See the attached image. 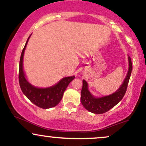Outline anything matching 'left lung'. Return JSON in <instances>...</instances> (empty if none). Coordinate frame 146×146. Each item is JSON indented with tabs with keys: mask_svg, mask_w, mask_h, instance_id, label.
<instances>
[{
	"mask_svg": "<svg viewBox=\"0 0 146 146\" xmlns=\"http://www.w3.org/2000/svg\"><path fill=\"white\" fill-rule=\"evenodd\" d=\"M128 71L122 84L112 94L102 97H95L88 90V84L83 80V86L81 91L82 104L87 110L95 114H102L113 108L124 96L126 92L129 80L131 75L132 66L130 57L128 56Z\"/></svg>",
	"mask_w": 146,
	"mask_h": 146,
	"instance_id": "8db88e82",
	"label": "left lung"
}]
</instances>
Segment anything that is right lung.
Returning a JSON list of instances; mask_svg holds the SVG:
<instances>
[{"instance_id": "right-lung-1", "label": "right lung", "mask_w": 146, "mask_h": 146, "mask_svg": "<svg viewBox=\"0 0 146 146\" xmlns=\"http://www.w3.org/2000/svg\"><path fill=\"white\" fill-rule=\"evenodd\" d=\"M31 34L28 38L24 48L22 51L19 63V84L23 94L37 106L44 109L53 108L60 103L65 90L72 80L74 75L65 77L53 86L46 88H39L31 84L26 78L23 69V58L25 48Z\"/></svg>"}]
</instances>
